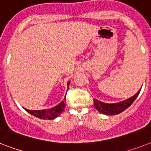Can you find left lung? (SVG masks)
Here are the masks:
<instances>
[{
	"label": "left lung",
	"mask_w": 151,
	"mask_h": 151,
	"mask_svg": "<svg viewBox=\"0 0 151 151\" xmlns=\"http://www.w3.org/2000/svg\"><path fill=\"white\" fill-rule=\"evenodd\" d=\"M141 88L139 91L137 92L136 94H135L131 98L125 99L124 101L119 102V103H105L103 102H100L98 99H94V106L99 113L103 114L106 115H116L120 113L123 112L124 110H126L127 108L130 106L132 104L135 99L137 98V96L140 92Z\"/></svg>",
	"instance_id": "8db88e82"
}]
</instances>
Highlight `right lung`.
<instances>
[{
	"label": "right lung",
	"instance_id": "1",
	"mask_svg": "<svg viewBox=\"0 0 151 151\" xmlns=\"http://www.w3.org/2000/svg\"><path fill=\"white\" fill-rule=\"evenodd\" d=\"M69 84H70V81L68 82L67 85H69ZM65 104H66V97L59 104H58L54 107L51 108V109L38 110H27V109H25V110H27L28 113H29L30 114L34 115L35 117L41 118V119L52 120L55 119V117H59V115L63 113L64 108H65Z\"/></svg>",
	"mask_w": 151,
	"mask_h": 151
}]
</instances>
